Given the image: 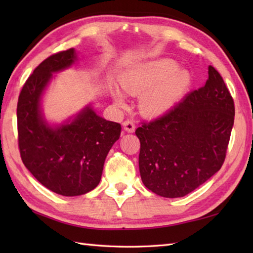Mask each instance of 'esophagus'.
Listing matches in <instances>:
<instances>
[{
	"instance_id": "1",
	"label": "esophagus",
	"mask_w": 253,
	"mask_h": 253,
	"mask_svg": "<svg viewBox=\"0 0 253 253\" xmlns=\"http://www.w3.org/2000/svg\"><path fill=\"white\" fill-rule=\"evenodd\" d=\"M123 126H124V129H125L127 132H133L136 129V125L135 123L130 120H127L123 123Z\"/></svg>"
}]
</instances>
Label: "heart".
<instances>
[{
    "label": "heart",
    "mask_w": 253,
    "mask_h": 253,
    "mask_svg": "<svg viewBox=\"0 0 253 253\" xmlns=\"http://www.w3.org/2000/svg\"><path fill=\"white\" fill-rule=\"evenodd\" d=\"M189 74L177 69L170 60H160L141 64L128 73L122 82V88L131 95H140V110L146 115L157 116L169 111L189 87ZM116 104L125 105L120 91L113 92Z\"/></svg>",
    "instance_id": "heart-1"
}]
</instances>
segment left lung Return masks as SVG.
Returning a JSON list of instances; mask_svg holds the SVG:
<instances>
[{
  "label": "left lung",
  "mask_w": 253,
  "mask_h": 253,
  "mask_svg": "<svg viewBox=\"0 0 253 253\" xmlns=\"http://www.w3.org/2000/svg\"><path fill=\"white\" fill-rule=\"evenodd\" d=\"M234 117L233 96L210 65L203 87L136 129L143 185L164 198L184 197L197 189L221 169Z\"/></svg>",
  "instance_id": "obj_1"
}]
</instances>
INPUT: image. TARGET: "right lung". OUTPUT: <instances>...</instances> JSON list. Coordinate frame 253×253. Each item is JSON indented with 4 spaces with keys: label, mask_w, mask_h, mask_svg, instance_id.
Instances as JSON below:
<instances>
[{
    "label": "right lung",
    "mask_w": 253,
    "mask_h": 253,
    "mask_svg": "<svg viewBox=\"0 0 253 253\" xmlns=\"http://www.w3.org/2000/svg\"><path fill=\"white\" fill-rule=\"evenodd\" d=\"M75 60L74 49L45 58L26 80L17 103L21 161L40 184L65 197L84 195L99 185L106 155L122 131L121 124L100 117L90 106L60 126L45 122L41 95L53 73Z\"/></svg>",
    "instance_id": "add662e5"
}]
</instances>
